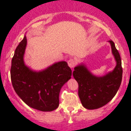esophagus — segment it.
Returning a JSON list of instances; mask_svg holds the SVG:
<instances>
[{
    "instance_id": "esophagus-1",
    "label": "esophagus",
    "mask_w": 131,
    "mask_h": 131,
    "mask_svg": "<svg viewBox=\"0 0 131 131\" xmlns=\"http://www.w3.org/2000/svg\"><path fill=\"white\" fill-rule=\"evenodd\" d=\"M67 64H68V66H69L71 68H73L75 66V65H76V61H75L74 59H70L69 60L67 61Z\"/></svg>"
}]
</instances>
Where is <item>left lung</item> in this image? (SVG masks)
Returning a JSON list of instances; mask_svg holds the SVG:
<instances>
[{
  "label": "left lung",
  "mask_w": 131,
  "mask_h": 131,
  "mask_svg": "<svg viewBox=\"0 0 131 131\" xmlns=\"http://www.w3.org/2000/svg\"><path fill=\"white\" fill-rule=\"evenodd\" d=\"M116 65L111 72L103 76L92 74L84 64L76 66L74 78L78 83V95L84 108L95 110L108 103L118 90L122 79L120 54L113 41H109Z\"/></svg>",
  "instance_id": "1"
}]
</instances>
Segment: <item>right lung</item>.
<instances>
[{"instance_id":"obj_1","label":"right lung","mask_w":131,"mask_h":131,"mask_svg":"<svg viewBox=\"0 0 131 131\" xmlns=\"http://www.w3.org/2000/svg\"><path fill=\"white\" fill-rule=\"evenodd\" d=\"M27 38L19 43L12 59L11 79L17 95L26 104L42 111H51L59 105V94L71 78L72 71L65 61L59 62L41 71H34L23 60Z\"/></svg>"}]
</instances>
